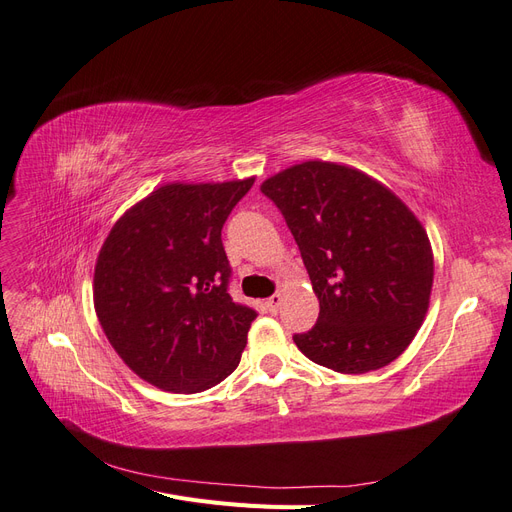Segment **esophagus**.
<instances>
[{
	"label": "esophagus",
	"instance_id": "1",
	"mask_svg": "<svg viewBox=\"0 0 512 512\" xmlns=\"http://www.w3.org/2000/svg\"><path fill=\"white\" fill-rule=\"evenodd\" d=\"M265 305H267V309H269L271 314H277V309H280V305H282V297H280V294H273V297L267 299Z\"/></svg>",
	"mask_w": 512,
	"mask_h": 512
}]
</instances>
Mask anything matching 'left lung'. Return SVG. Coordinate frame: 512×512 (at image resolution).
Here are the masks:
<instances>
[{
    "instance_id": "8db88e82",
    "label": "left lung",
    "mask_w": 512,
    "mask_h": 512,
    "mask_svg": "<svg viewBox=\"0 0 512 512\" xmlns=\"http://www.w3.org/2000/svg\"><path fill=\"white\" fill-rule=\"evenodd\" d=\"M299 245L320 301L292 335L322 367L365 374L395 361L421 329L433 254L412 211L382 183L331 162H303L260 185Z\"/></svg>"
}]
</instances>
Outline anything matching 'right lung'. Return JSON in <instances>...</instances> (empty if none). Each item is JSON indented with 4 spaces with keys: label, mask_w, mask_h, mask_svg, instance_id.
<instances>
[{
    "label": "right lung",
    "mask_w": 512,
    "mask_h": 512,
    "mask_svg": "<svg viewBox=\"0 0 512 512\" xmlns=\"http://www.w3.org/2000/svg\"><path fill=\"white\" fill-rule=\"evenodd\" d=\"M254 179L170 183L119 218L94 275L96 314L136 376L200 393L237 369L256 309L228 294L222 228Z\"/></svg>",
    "instance_id": "right-lung-1"
}]
</instances>
